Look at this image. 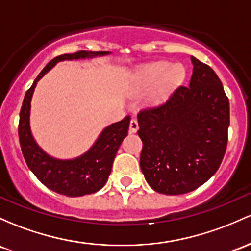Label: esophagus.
Listing matches in <instances>:
<instances>
[{
	"label": "esophagus",
	"mask_w": 251,
	"mask_h": 251,
	"mask_svg": "<svg viewBox=\"0 0 251 251\" xmlns=\"http://www.w3.org/2000/svg\"><path fill=\"white\" fill-rule=\"evenodd\" d=\"M139 126H138V121H137V119H132L130 121V133H136L137 131H138Z\"/></svg>",
	"instance_id": "34e87169"
}]
</instances>
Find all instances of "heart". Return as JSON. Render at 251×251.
I'll use <instances>...</instances> for the list:
<instances>
[{
  "mask_svg": "<svg viewBox=\"0 0 251 251\" xmlns=\"http://www.w3.org/2000/svg\"><path fill=\"white\" fill-rule=\"evenodd\" d=\"M186 71L181 64L169 62H155L134 69L126 87L131 98H140L150 94V102H166L170 94L183 82Z\"/></svg>",
  "mask_w": 251,
  "mask_h": 251,
  "instance_id": "1",
  "label": "heart"
}]
</instances>
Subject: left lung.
Returning <instances> with one entry per match:
<instances>
[{"instance_id":"left-lung-1","label":"left lung","mask_w":251,"mask_h":251,"mask_svg":"<svg viewBox=\"0 0 251 251\" xmlns=\"http://www.w3.org/2000/svg\"><path fill=\"white\" fill-rule=\"evenodd\" d=\"M191 60L188 87L138 114L140 169L153 191L167 195L192 192L210 180L226 150L228 99L217 74L195 57Z\"/></svg>"}]
</instances>
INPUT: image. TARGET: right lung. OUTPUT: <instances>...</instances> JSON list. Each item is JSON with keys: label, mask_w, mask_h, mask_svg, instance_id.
I'll return each instance as SVG.
<instances>
[{"label": "right lung", "mask_w": 251, "mask_h": 251, "mask_svg": "<svg viewBox=\"0 0 251 251\" xmlns=\"http://www.w3.org/2000/svg\"><path fill=\"white\" fill-rule=\"evenodd\" d=\"M108 54H111V52L78 51L76 53L56 57L41 70L25 95L19 121V139L25 161L41 183L58 194L67 197H82L93 194L102 188L111 174L113 161L118 149L124 138L127 136L131 118L126 117L123 120L104 127L94 144L81 156L68 159L56 158L49 155L33 137L31 130L33 93L40 78H43L57 63L63 60L90 59Z\"/></svg>", "instance_id": "right-lung-1"}]
</instances>
